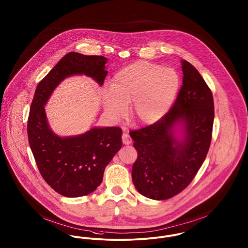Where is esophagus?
<instances>
[{"instance_id":"1","label":"esophagus","mask_w":248,"mask_h":248,"mask_svg":"<svg viewBox=\"0 0 248 248\" xmlns=\"http://www.w3.org/2000/svg\"><path fill=\"white\" fill-rule=\"evenodd\" d=\"M122 142L124 145H130V144H132V139L127 133H123L122 134Z\"/></svg>"}]
</instances>
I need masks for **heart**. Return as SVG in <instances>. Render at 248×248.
<instances>
[{
  "label": "heart",
  "instance_id": "b5f03b06",
  "mask_svg": "<svg viewBox=\"0 0 248 248\" xmlns=\"http://www.w3.org/2000/svg\"><path fill=\"white\" fill-rule=\"evenodd\" d=\"M180 88V77L170 68L147 61L124 66L113 76L109 90L102 95L106 116L116 121L130 105L132 119L139 125L159 122L168 113Z\"/></svg>",
  "mask_w": 248,
  "mask_h": 248
}]
</instances>
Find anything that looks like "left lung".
Returning <instances> with one entry per match:
<instances>
[{"mask_svg":"<svg viewBox=\"0 0 248 248\" xmlns=\"http://www.w3.org/2000/svg\"><path fill=\"white\" fill-rule=\"evenodd\" d=\"M182 85L171 110L159 122L130 135L138 152L132 182L146 198L165 200L193 181L212 141L214 99L198 69L182 60Z\"/></svg>","mask_w":248,"mask_h":248,"instance_id":"8db88e82","label":"left lung"}]
</instances>
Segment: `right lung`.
<instances>
[{"label":"right lung","mask_w":248,"mask_h":248,"mask_svg":"<svg viewBox=\"0 0 248 248\" xmlns=\"http://www.w3.org/2000/svg\"><path fill=\"white\" fill-rule=\"evenodd\" d=\"M104 56L70 51L38 83L27 124L29 145L41 176L58 194L79 198L94 192L122 147L118 127H93L82 134L60 136L51 130L45 105L65 79L84 75L101 86L108 73Z\"/></svg>","instance_id":"right-lung-1"}]
</instances>
